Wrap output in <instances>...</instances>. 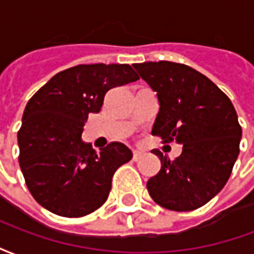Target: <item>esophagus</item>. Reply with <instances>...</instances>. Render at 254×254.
Listing matches in <instances>:
<instances>
[{
    "label": "esophagus",
    "mask_w": 254,
    "mask_h": 254,
    "mask_svg": "<svg viewBox=\"0 0 254 254\" xmlns=\"http://www.w3.org/2000/svg\"><path fill=\"white\" fill-rule=\"evenodd\" d=\"M144 156L143 151H133V160L134 162H138Z\"/></svg>",
    "instance_id": "1"
}]
</instances>
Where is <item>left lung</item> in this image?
<instances>
[{
  "label": "left lung",
  "instance_id": "left-lung-1",
  "mask_svg": "<svg viewBox=\"0 0 254 254\" xmlns=\"http://www.w3.org/2000/svg\"><path fill=\"white\" fill-rule=\"evenodd\" d=\"M156 92L159 113L152 134L182 144L170 160L158 149L159 173L147 182L149 196L171 211H193L223 189L240 154L242 129L231 100L207 76L184 64H134Z\"/></svg>",
  "mask_w": 254,
  "mask_h": 254
}]
</instances>
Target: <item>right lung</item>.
Here are the masks:
<instances>
[{"mask_svg": "<svg viewBox=\"0 0 254 254\" xmlns=\"http://www.w3.org/2000/svg\"><path fill=\"white\" fill-rule=\"evenodd\" d=\"M136 80L127 64L77 65L53 76L28 100L17 133L19 163L28 190L47 211L78 218L105 204L111 178L132 151L110 143L96 152L81 133L109 89Z\"/></svg>", "mask_w": 254, "mask_h": 254, "instance_id": "add662e5", "label": "right lung"}]
</instances>
